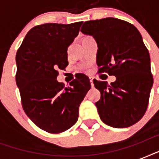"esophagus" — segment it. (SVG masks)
Instances as JSON below:
<instances>
[{
  "label": "esophagus",
  "mask_w": 159,
  "mask_h": 159,
  "mask_svg": "<svg viewBox=\"0 0 159 159\" xmlns=\"http://www.w3.org/2000/svg\"><path fill=\"white\" fill-rule=\"evenodd\" d=\"M90 78V82H91V85H92V87H94V84H93V79H94V77H89Z\"/></svg>",
  "instance_id": "34e87169"
}]
</instances>
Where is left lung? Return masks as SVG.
<instances>
[{
    "instance_id": "1",
    "label": "left lung",
    "mask_w": 159,
    "mask_h": 159,
    "mask_svg": "<svg viewBox=\"0 0 159 159\" xmlns=\"http://www.w3.org/2000/svg\"><path fill=\"white\" fill-rule=\"evenodd\" d=\"M81 31L97 42L99 72L116 77L111 85L93 80L101 92L96 102L100 118L114 128L133 125L145 113L153 82L150 56L139 31L129 22L112 17L87 21Z\"/></svg>"
}]
</instances>
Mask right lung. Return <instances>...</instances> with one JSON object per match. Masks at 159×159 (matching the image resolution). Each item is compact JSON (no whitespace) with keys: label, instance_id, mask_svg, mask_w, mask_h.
I'll list each match as a JSON object with an SVG mask.
<instances>
[{"label":"right lung","instance_id":"1","mask_svg":"<svg viewBox=\"0 0 159 159\" xmlns=\"http://www.w3.org/2000/svg\"><path fill=\"white\" fill-rule=\"evenodd\" d=\"M82 22L48 23L29 31L16 56V85L28 117L41 129L57 134L74 125L81 102L91 88L90 80L79 74L64 87L57 81L58 70L68 65L67 48Z\"/></svg>","mask_w":159,"mask_h":159}]
</instances>
